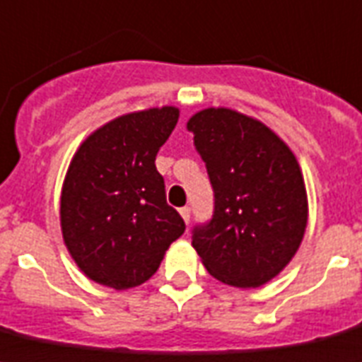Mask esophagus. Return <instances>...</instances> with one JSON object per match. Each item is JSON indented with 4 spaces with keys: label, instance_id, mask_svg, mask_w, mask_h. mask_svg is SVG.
<instances>
[{
    "label": "esophagus",
    "instance_id": "1",
    "mask_svg": "<svg viewBox=\"0 0 362 362\" xmlns=\"http://www.w3.org/2000/svg\"><path fill=\"white\" fill-rule=\"evenodd\" d=\"M179 214L183 216L185 223H188V221H190V206H183V209H179Z\"/></svg>",
    "mask_w": 362,
    "mask_h": 362
}]
</instances>
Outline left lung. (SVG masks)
<instances>
[{"instance_id":"left-lung-1","label":"left lung","mask_w":362,"mask_h":362,"mask_svg":"<svg viewBox=\"0 0 362 362\" xmlns=\"http://www.w3.org/2000/svg\"><path fill=\"white\" fill-rule=\"evenodd\" d=\"M214 190V212L192 230L206 271L234 287H258L286 267L308 225L300 166L260 120L209 107L188 120Z\"/></svg>"}]
</instances>
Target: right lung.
I'll return each instance as SVG.
<instances>
[{
	"mask_svg": "<svg viewBox=\"0 0 362 362\" xmlns=\"http://www.w3.org/2000/svg\"><path fill=\"white\" fill-rule=\"evenodd\" d=\"M177 119L172 106L122 115L89 135L71 160L62 188V234L73 260L97 284L119 291L141 286L185 233L156 168Z\"/></svg>",
	"mask_w": 362,
	"mask_h": 362,
	"instance_id": "obj_1",
	"label": "right lung"
}]
</instances>
